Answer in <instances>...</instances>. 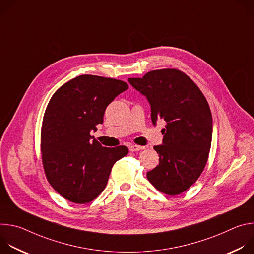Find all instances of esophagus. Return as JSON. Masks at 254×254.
<instances>
[{
    "label": "esophagus",
    "instance_id": "34e87169",
    "mask_svg": "<svg viewBox=\"0 0 254 254\" xmlns=\"http://www.w3.org/2000/svg\"><path fill=\"white\" fill-rule=\"evenodd\" d=\"M144 147L142 146H137V144H130L129 146V151L130 152H137V151H140V150H143Z\"/></svg>",
    "mask_w": 254,
    "mask_h": 254
}]
</instances>
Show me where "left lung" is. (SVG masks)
<instances>
[{"label": "left lung", "instance_id": "1", "mask_svg": "<svg viewBox=\"0 0 254 254\" xmlns=\"http://www.w3.org/2000/svg\"><path fill=\"white\" fill-rule=\"evenodd\" d=\"M128 82L149 100L153 124L167 123L163 144L154 147L159 165L147 173L148 180L164 194L185 192L202 174L211 148L212 115L204 94L175 68L153 70Z\"/></svg>", "mask_w": 254, "mask_h": 254}]
</instances>
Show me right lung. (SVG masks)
Segmentation results:
<instances>
[{"mask_svg":"<svg viewBox=\"0 0 254 254\" xmlns=\"http://www.w3.org/2000/svg\"><path fill=\"white\" fill-rule=\"evenodd\" d=\"M127 82L80 75L59 87L43 117L41 154L46 178L66 200L85 204L104 190L112 168L127 155L125 146L105 148L90 135L103 123L106 106Z\"/></svg>","mask_w":254,"mask_h":254,"instance_id":"right-lung-1","label":"right lung"}]
</instances>
